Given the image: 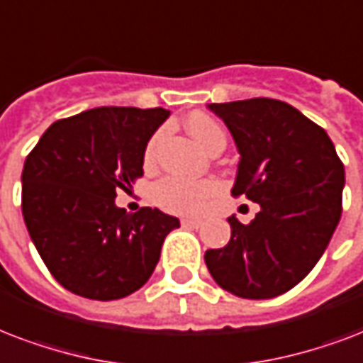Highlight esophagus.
<instances>
[{
	"instance_id": "esophagus-1",
	"label": "esophagus",
	"mask_w": 363,
	"mask_h": 363,
	"mask_svg": "<svg viewBox=\"0 0 363 363\" xmlns=\"http://www.w3.org/2000/svg\"><path fill=\"white\" fill-rule=\"evenodd\" d=\"M181 223L182 226H186V228H200L201 226L200 218H182Z\"/></svg>"
}]
</instances>
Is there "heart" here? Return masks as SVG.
Listing matches in <instances>:
<instances>
[{"label": "heart", "instance_id": "1", "mask_svg": "<svg viewBox=\"0 0 363 363\" xmlns=\"http://www.w3.org/2000/svg\"><path fill=\"white\" fill-rule=\"evenodd\" d=\"M186 129L194 137V140L207 152H211L217 146L226 145L225 129L206 114L190 116L186 120ZM157 140H160V135H154L146 146V162H150L154 156ZM217 194L218 184L215 181H192V179H184V177H165L154 184L152 198L165 211L177 213V215H198L206 209L207 201Z\"/></svg>", "mask_w": 363, "mask_h": 363}]
</instances>
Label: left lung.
Wrapping results in <instances>:
<instances>
[{"mask_svg": "<svg viewBox=\"0 0 363 363\" xmlns=\"http://www.w3.org/2000/svg\"><path fill=\"white\" fill-rule=\"evenodd\" d=\"M225 121L240 163L232 194L259 203L249 225L228 217L232 236L207 249L218 286L242 298H272L303 280L342 211L345 165L322 127L274 99L209 104Z\"/></svg>", "mask_w": 363, "mask_h": 363, "instance_id": "left-lung-1", "label": "left lung"}]
</instances>
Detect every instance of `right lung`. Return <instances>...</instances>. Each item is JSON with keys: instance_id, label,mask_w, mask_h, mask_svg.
I'll return each instance as SVG.
<instances>
[{"instance_id": "1", "label": "right lung", "mask_w": 363, "mask_h": 363, "mask_svg": "<svg viewBox=\"0 0 363 363\" xmlns=\"http://www.w3.org/2000/svg\"><path fill=\"white\" fill-rule=\"evenodd\" d=\"M165 108L101 106L55 121L22 169V215L38 253L68 291L114 301L145 286L179 218L152 207L127 213L118 190L143 175Z\"/></svg>"}]
</instances>
